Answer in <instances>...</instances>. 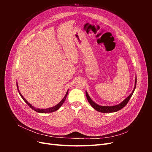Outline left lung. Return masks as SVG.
Here are the masks:
<instances>
[{"mask_svg":"<svg viewBox=\"0 0 152 152\" xmlns=\"http://www.w3.org/2000/svg\"><path fill=\"white\" fill-rule=\"evenodd\" d=\"M136 79H135V84L134 89H133V91H132V93L129 96H127V97L124 99L123 102H122L121 103H119L116 105H113V106H102V105H99L97 103H96L94 102L92 99L90 98V96H89L87 92L86 91V97L87 99V101L89 103V104L93 107L94 109H95L97 111L102 112V113H113V112H116L118 110H121L122 108H123L127 104L128 102L129 101L130 98H131V96H132L133 93H134V91L136 89Z\"/></svg>","mask_w":152,"mask_h":152,"instance_id":"1","label":"left lung"}]
</instances>
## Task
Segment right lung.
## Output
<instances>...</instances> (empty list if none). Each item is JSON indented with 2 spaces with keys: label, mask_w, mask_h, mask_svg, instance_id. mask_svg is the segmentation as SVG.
I'll list each match as a JSON object with an SVG mask.
<instances>
[{
  "label": "right lung",
  "mask_w": 152,
  "mask_h": 152,
  "mask_svg": "<svg viewBox=\"0 0 152 152\" xmlns=\"http://www.w3.org/2000/svg\"><path fill=\"white\" fill-rule=\"evenodd\" d=\"M16 85H17V88H18V93H19V94H20V95L21 96V97L22 98V99H23L24 101H25V102L28 104L29 107L32 109V110H35V112H38V113H51V112H55V111H56V110H58L59 108H60L61 107V105L63 104V103L65 102V99H66V96H67V94H68V90L67 91V92H66V94H65V96H64V98L61 100V102H59V103H58L56 105H55L54 107H50V108H45V109H40V108H36L35 107H34V106H32L31 104H30L28 102H27V101L26 100V99L23 97V95L21 94V93H20V90H19V89H18V83L16 82Z\"/></svg>",
  "instance_id": "1"
}]
</instances>
